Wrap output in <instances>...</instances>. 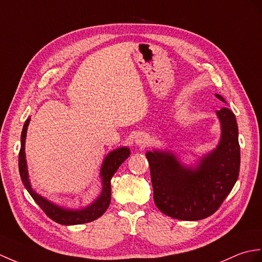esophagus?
<instances>
[{"mask_svg": "<svg viewBox=\"0 0 262 262\" xmlns=\"http://www.w3.org/2000/svg\"><path fill=\"white\" fill-rule=\"evenodd\" d=\"M148 141H149L148 135L145 133H138L135 136V144L138 145L139 147H145V146L148 144Z\"/></svg>", "mask_w": 262, "mask_h": 262, "instance_id": "obj_1", "label": "esophagus"}]
</instances>
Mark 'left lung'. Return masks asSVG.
I'll return each mask as SVG.
<instances>
[{"label": "left lung", "instance_id": "1", "mask_svg": "<svg viewBox=\"0 0 262 262\" xmlns=\"http://www.w3.org/2000/svg\"><path fill=\"white\" fill-rule=\"evenodd\" d=\"M217 99L226 102L220 95ZM221 138L216 148L204 155L196 167L184 166L169 150L147 151L157 208L174 219L196 221L212 215L232 190L240 171L238 125L234 114L216 111Z\"/></svg>", "mask_w": 262, "mask_h": 262}]
</instances>
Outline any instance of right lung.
Wrapping results in <instances>:
<instances>
[{
	"instance_id": "right-lung-1",
	"label": "right lung",
	"mask_w": 262,
	"mask_h": 262,
	"mask_svg": "<svg viewBox=\"0 0 262 262\" xmlns=\"http://www.w3.org/2000/svg\"><path fill=\"white\" fill-rule=\"evenodd\" d=\"M30 123V118L26 120L23 125V129L21 134V148L19 153V171L21 175V180L24 187L27 188L30 195L35 201L40 208L45 211V213L51 219V220L56 221L59 224H63V226H75V224H82L88 223L96 220L99 216L105 213L108 209L109 203H111L112 198V186H111V180L113 175L116 173L117 169L121 164L128 159L130 155V150L128 147H119L117 149H114L111 153L105 157L102 162V165L100 168V178L102 188L100 195L97 198L93 203L83 209H66L62 206H59L57 204L52 203L51 201H48L40 194L36 193L30 183L29 174H28V165L26 160V137H27V130Z\"/></svg>"
}]
</instances>
